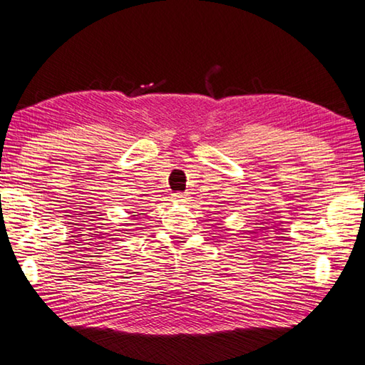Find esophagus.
Instances as JSON below:
<instances>
[{
	"mask_svg": "<svg viewBox=\"0 0 365 365\" xmlns=\"http://www.w3.org/2000/svg\"><path fill=\"white\" fill-rule=\"evenodd\" d=\"M174 201L175 202H180V205H182V202H187V196H185L183 193H175L174 195Z\"/></svg>",
	"mask_w": 365,
	"mask_h": 365,
	"instance_id": "esophagus-1",
	"label": "esophagus"
}]
</instances>
